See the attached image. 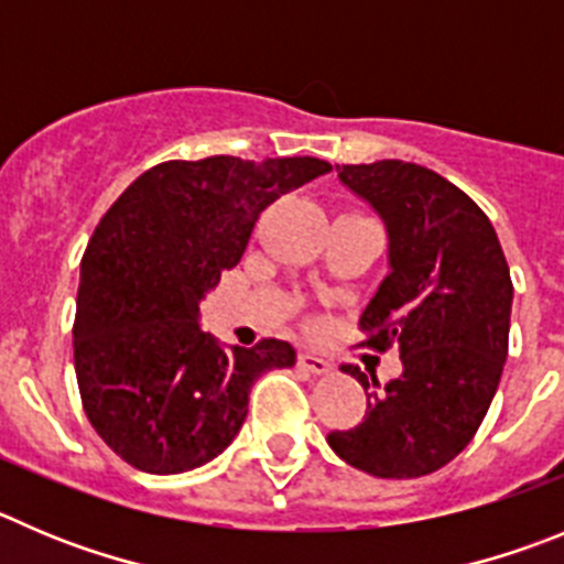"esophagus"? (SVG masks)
I'll return each mask as SVG.
<instances>
[{"mask_svg": "<svg viewBox=\"0 0 564 564\" xmlns=\"http://www.w3.org/2000/svg\"><path fill=\"white\" fill-rule=\"evenodd\" d=\"M297 365H301L303 370H308V373H328L332 370V362H326L323 357H317V354H301L297 357Z\"/></svg>", "mask_w": 564, "mask_h": 564, "instance_id": "34e87169", "label": "esophagus"}]
</instances>
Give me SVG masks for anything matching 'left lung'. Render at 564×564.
I'll list each match as a JSON object with an SVG mask.
<instances>
[{"label":"left lung","mask_w":564,"mask_h":564,"mask_svg":"<svg viewBox=\"0 0 564 564\" xmlns=\"http://www.w3.org/2000/svg\"><path fill=\"white\" fill-rule=\"evenodd\" d=\"M388 227V267L359 317L365 345L399 348L402 377L343 365L368 394L365 419L328 433V446L373 478H421L478 433L509 354L511 286L486 213L435 171L402 160L337 165Z\"/></svg>","instance_id":"1"}]
</instances>
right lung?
Segmentation results:
<instances>
[{
	"label": "right lung",
	"mask_w": 564,
	"mask_h": 564,
	"mask_svg": "<svg viewBox=\"0 0 564 564\" xmlns=\"http://www.w3.org/2000/svg\"><path fill=\"white\" fill-rule=\"evenodd\" d=\"M317 156L160 162L126 187L80 261L75 377L95 433L134 469L176 475L221 455L263 370L294 348H256L202 332V297L232 270L261 210L328 174Z\"/></svg>",
	"instance_id": "right-lung-1"
}]
</instances>
